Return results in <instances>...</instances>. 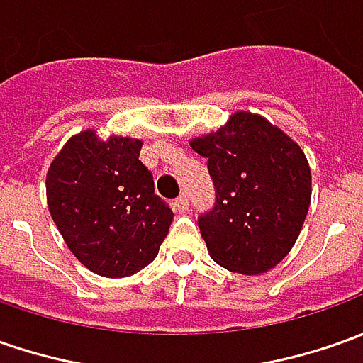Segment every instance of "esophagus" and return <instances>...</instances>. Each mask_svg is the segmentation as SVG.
<instances>
[{"label": "esophagus", "instance_id": "34e87169", "mask_svg": "<svg viewBox=\"0 0 363 363\" xmlns=\"http://www.w3.org/2000/svg\"><path fill=\"white\" fill-rule=\"evenodd\" d=\"M174 206H177V211H186V206H189V196H186V193H181L174 199Z\"/></svg>", "mask_w": 363, "mask_h": 363}]
</instances>
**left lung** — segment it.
<instances>
[{"instance_id": "obj_1", "label": "left lung", "mask_w": 363, "mask_h": 363, "mask_svg": "<svg viewBox=\"0 0 363 363\" xmlns=\"http://www.w3.org/2000/svg\"><path fill=\"white\" fill-rule=\"evenodd\" d=\"M206 158L215 205L199 229L220 267L259 275L294 247L311 199V172L301 148L279 128L249 112L193 140Z\"/></svg>"}]
</instances>
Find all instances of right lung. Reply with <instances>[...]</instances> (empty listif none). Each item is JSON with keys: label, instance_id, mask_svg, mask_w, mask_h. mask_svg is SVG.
I'll use <instances>...</instances> for the list:
<instances>
[{"label": "right lung", "instance_id": "1", "mask_svg": "<svg viewBox=\"0 0 363 363\" xmlns=\"http://www.w3.org/2000/svg\"><path fill=\"white\" fill-rule=\"evenodd\" d=\"M140 146L86 130L48 170L52 219L82 265L104 277H126L155 261L172 223V208L138 158Z\"/></svg>", "mask_w": 363, "mask_h": 363}]
</instances>
